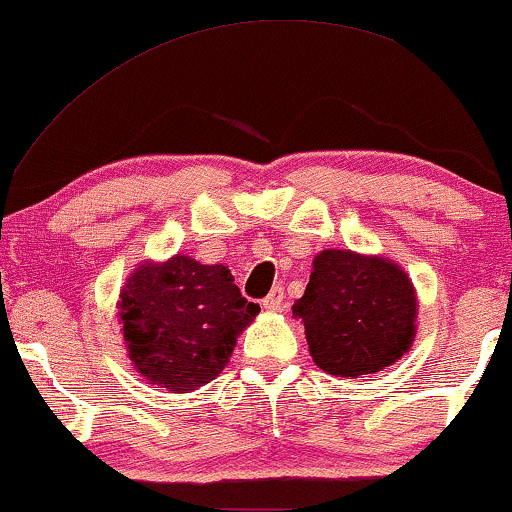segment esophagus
I'll use <instances>...</instances> for the list:
<instances>
[{"instance_id": "esophagus-1", "label": "esophagus", "mask_w": 512, "mask_h": 512, "mask_svg": "<svg viewBox=\"0 0 512 512\" xmlns=\"http://www.w3.org/2000/svg\"><path fill=\"white\" fill-rule=\"evenodd\" d=\"M264 307H267L269 312H281L283 309V288L281 286H276L267 297H264Z\"/></svg>"}]
</instances>
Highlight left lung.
Returning <instances> with one entry per match:
<instances>
[{"label":"left lung","instance_id":"obj_1","mask_svg":"<svg viewBox=\"0 0 512 512\" xmlns=\"http://www.w3.org/2000/svg\"><path fill=\"white\" fill-rule=\"evenodd\" d=\"M309 354L328 375L359 378L404 357L416 338L418 297L397 262L354 250H321L293 304Z\"/></svg>","mask_w":512,"mask_h":512}]
</instances>
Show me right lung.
Instances as JSON below:
<instances>
[{
  "mask_svg": "<svg viewBox=\"0 0 512 512\" xmlns=\"http://www.w3.org/2000/svg\"><path fill=\"white\" fill-rule=\"evenodd\" d=\"M118 309L137 373L177 394L215 380L238 335L260 314V304L245 300L224 264H200L186 255L139 264Z\"/></svg>",
  "mask_w": 512,
  "mask_h": 512,
  "instance_id": "obj_1",
  "label": "right lung"
}]
</instances>
